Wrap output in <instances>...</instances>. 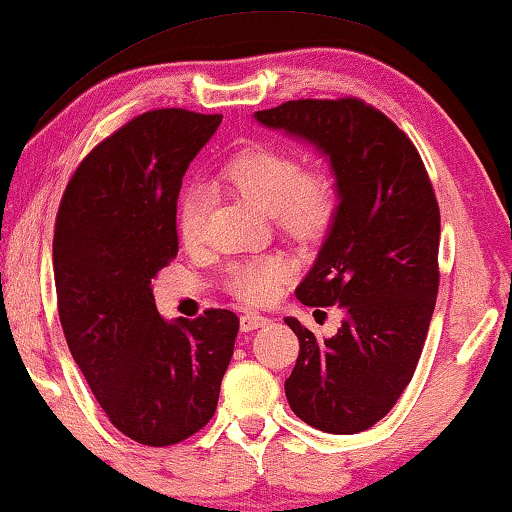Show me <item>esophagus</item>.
Segmentation results:
<instances>
[{
  "instance_id": "34e87169",
  "label": "esophagus",
  "mask_w": 512,
  "mask_h": 512,
  "mask_svg": "<svg viewBox=\"0 0 512 512\" xmlns=\"http://www.w3.org/2000/svg\"><path fill=\"white\" fill-rule=\"evenodd\" d=\"M267 322L270 320H267L265 316H258V313H242L240 329L242 332H254V329H258V327H265Z\"/></svg>"
}]
</instances>
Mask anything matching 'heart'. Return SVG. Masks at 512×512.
<instances>
[{
  "label": "heart",
  "mask_w": 512,
  "mask_h": 512,
  "mask_svg": "<svg viewBox=\"0 0 512 512\" xmlns=\"http://www.w3.org/2000/svg\"><path fill=\"white\" fill-rule=\"evenodd\" d=\"M224 176L258 208L277 217L283 231L297 240H316L334 222L336 187L325 174H306L295 153L277 146H251L231 157ZM206 196L199 187L178 201L176 229L183 245L196 247L206 238ZM286 265L277 258L231 267L229 293L245 304H267L286 283Z\"/></svg>",
  "instance_id": "heart-1"
}]
</instances>
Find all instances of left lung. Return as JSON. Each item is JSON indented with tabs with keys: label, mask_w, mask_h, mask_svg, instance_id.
<instances>
[{
	"label": "left lung",
	"mask_w": 512,
	"mask_h": 512,
	"mask_svg": "<svg viewBox=\"0 0 512 512\" xmlns=\"http://www.w3.org/2000/svg\"><path fill=\"white\" fill-rule=\"evenodd\" d=\"M254 116L316 146L336 176L334 222L295 295L336 304L343 322L316 338L286 318L300 341L286 398L309 426L355 435L396 405L426 343L439 288L435 192L410 137L364 100H288Z\"/></svg>",
	"instance_id": "left-lung-1"
}]
</instances>
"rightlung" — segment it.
Here are the masks:
<instances>
[{
	"instance_id": "obj_1",
	"label": "right lung",
	"mask_w": 512,
	"mask_h": 512,
	"mask_svg": "<svg viewBox=\"0 0 512 512\" xmlns=\"http://www.w3.org/2000/svg\"><path fill=\"white\" fill-rule=\"evenodd\" d=\"M219 114L153 109L93 148L70 178L54 226L59 320L107 419L146 446L192 437L217 410L240 320L157 313L151 279L178 254L176 203Z\"/></svg>"
}]
</instances>
